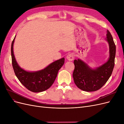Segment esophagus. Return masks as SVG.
I'll use <instances>...</instances> for the list:
<instances>
[{
	"label": "esophagus",
	"instance_id": "1",
	"mask_svg": "<svg viewBox=\"0 0 124 124\" xmlns=\"http://www.w3.org/2000/svg\"><path fill=\"white\" fill-rule=\"evenodd\" d=\"M67 59L69 61H72L74 59V55L73 54H69L67 56Z\"/></svg>",
	"mask_w": 124,
	"mask_h": 124
}]
</instances>
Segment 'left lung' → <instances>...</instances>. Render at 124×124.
<instances>
[{
	"label": "left lung",
	"mask_w": 124,
	"mask_h": 124,
	"mask_svg": "<svg viewBox=\"0 0 124 124\" xmlns=\"http://www.w3.org/2000/svg\"><path fill=\"white\" fill-rule=\"evenodd\" d=\"M106 39L109 44L110 57L108 62L102 66L96 69H92L79 59L74 61V82L77 87L82 91H97L106 83L111 76L115 64L116 46L108 31H107Z\"/></svg>",
	"instance_id": "8db88e82"
}]
</instances>
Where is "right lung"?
I'll return each instance as SVG.
<instances>
[{"label": "right lung", "instance_id": "right-lung-1", "mask_svg": "<svg viewBox=\"0 0 124 124\" xmlns=\"http://www.w3.org/2000/svg\"><path fill=\"white\" fill-rule=\"evenodd\" d=\"M11 44V57L13 68L16 77L21 83L29 91L39 93L49 88L54 82L59 70L65 62L62 58L51 63L46 68L36 72H28L18 65L13 54V43Z\"/></svg>", "mask_w": 124, "mask_h": 124}]
</instances>
